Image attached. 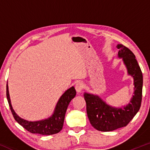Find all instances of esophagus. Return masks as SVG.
Instances as JSON below:
<instances>
[{
  "mask_svg": "<svg viewBox=\"0 0 150 150\" xmlns=\"http://www.w3.org/2000/svg\"><path fill=\"white\" fill-rule=\"evenodd\" d=\"M83 88H84V85H83L82 82H78L75 85V90L77 91L78 93L82 92Z\"/></svg>",
  "mask_w": 150,
  "mask_h": 150,
  "instance_id": "1",
  "label": "esophagus"
}]
</instances>
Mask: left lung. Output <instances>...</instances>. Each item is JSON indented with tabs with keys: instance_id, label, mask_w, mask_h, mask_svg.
I'll list each match as a JSON object with an SVG mask.
<instances>
[{
	"instance_id": "8db88e82",
	"label": "left lung",
	"mask_w": 150,
	"mask_h": 150,
	"mask_svg": "<svg viewBox=\"0 0 150 150\" xmlns=\"http://www.w3.org/2000/svg\"><path fill=\"white\" fill-rule=\"evenodd\" d=\"M118 57L122 58L128 75L134 78V92L130 103L123 108L112 107L98 95L85 93L87 113L90 122L98 131L110 132L128 125L139 111L142 103L143 76L132 52L122 44H118Z\"/></svg>"
}]
</instances>
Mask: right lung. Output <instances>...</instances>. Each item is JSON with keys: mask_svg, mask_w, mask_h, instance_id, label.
<instances>
[{"mask_svg": "<svg viewBox=\"0 0 150 150\" xmlns=\"http://www.w3.org/2000/svg\"><path fill=\"white\" fill-rule=\"evenodd\" d=\"M76 95L75 88L72 87L67 89L59 98L55 106L52 116L47 119L39 121H28L18 116L12 108L10 98L8 83L6 84V97L12 115L18 123L23 128L32 134H39L42 135H52L57 134L62 130L64 122L66 110L69 103Z\"/></svg>", "mask_w": 150, "mask_h": 150, "instance_id": "1", "label": "right lung"}]
</instances>
